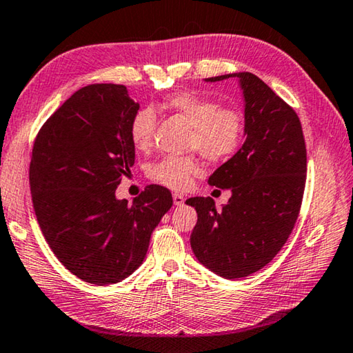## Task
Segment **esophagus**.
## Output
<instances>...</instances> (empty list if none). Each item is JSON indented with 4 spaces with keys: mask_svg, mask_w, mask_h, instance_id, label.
I'll use <instances>...</instances> for the list:
<instances>
[{
    "mask_svg": "<svg viewBox=\"0 0 353 353\" xmlns=\"http://www.w3.org/2000/svg\"><path fill=\"white\" fill-rule=\"evenodd\" d=\"M173 205L183 206L184 205V196L181 194H173Z\"/></svg>",
    "mask_w": 353,
    "mask_h": 353,
    "instance_id": "esophagus-1",
    "label": "esophagus"
}]
</instances>
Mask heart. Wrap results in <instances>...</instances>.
Instances as JSON below:
<instances>
[{"instance_id": "b5f03b06", "label": "heart", "mask_w": 353, "mask_h": 353, "mask_svg": "<svg viewBox=\"0 0 353 353\" xmlns=\"http://www.w3.org/2000/svg\"><path fill=\"white\" fill-rule=\"evenodd\" d=\"M161 107L184 117L192 132L189 148L199 150L209 161H225L239 150L245 136L243 114L236 108L220 107L212 99L192 91H176L167 96ZM157 116L152 107H141L130 121L128 133L136 150H148L153 144ZM201 170L194 157H165L148 169L154 183L169 189H186Z\"/></svg>"}]
</instances>
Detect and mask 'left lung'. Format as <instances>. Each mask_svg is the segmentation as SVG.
Instances as JSON below:
<instances>
[{
    "instance_id": "left-lung-1",
    "label": "left lung",
    "mask_w": 353,
    "mask_h": 353,
    "mask_svg": "<svg viewBox=\"0 0 353 353\" xmlns=\"http://www.w3.org/2000/svg\"><path fill=\"white\" fill-rule=\"evenodd\" d=\"M237 77L245 101V142L208 183L230 189L221 209L211 196L186 200L199 220L190 246L201 265L225 279H240L273 261L298 219L305 188L307 150L298 114L251 72Z\"/></svg>"
}]
</instances>
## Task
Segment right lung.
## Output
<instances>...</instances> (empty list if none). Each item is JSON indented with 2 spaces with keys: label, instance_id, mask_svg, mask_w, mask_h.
<instances>
[{
  "label": "right lung",
  "instance_id": "right-lung-1",
  "mask_svg": "<svg viewBox=\"0 0 353 353\" xmlns=\"http://www.w3.org/2000/svg\"><path fill=\"white\" fill-rule=\"evenodd\" d=\"M139 103L127 86L92 83L66 99L37 134L29 183L37 221L65 267L94 285L121 282L144 262L172 194L147 186L116 199L134 164L128 127Z\"/></svg>",
  "mask_w": 353,
  "mask_h": 353
}]
</instances>
